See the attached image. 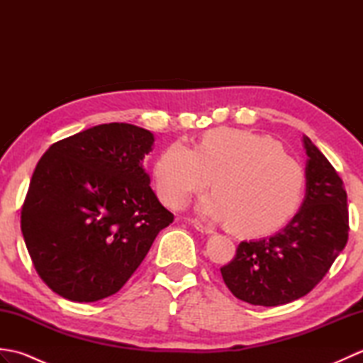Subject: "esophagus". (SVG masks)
I'll use <instances>...</instances> for the list:
<instances>
[{"label": "esophagus", "instance_id": "34e87169", "mask_svg": "<svg viewBox=\"0 0 363 363\" xmlns=\"http://www.w3.org/2000/svg\"><path fill=\"white\" fill-rule=\"evenodd\" d=\"M194 228L196 230H199V233H203V234H213V228L206 226V225H203V223H199V221H194Z\"/></svg>", "mask_w": 363, "mask_h": 363}]
</instances>
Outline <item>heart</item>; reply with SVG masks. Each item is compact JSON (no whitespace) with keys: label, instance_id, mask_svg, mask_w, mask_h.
Masks as SVG:
<instances>
[{"label":"heart","instance_id":"b5f03b06","mask_svg":"<svg viewBox=\"0 0 363 363\" xmlns=\"http://www.w3.org/2000/svg\"><path fill=\"white\" fill-rule=\"evenodd\" d=\"M162 201L173 209L211 186L198 203L206 218L229 221L243 235L268 234L287 221L299 204L304 172L273 138L235 128L211 129L196 150L174 142L152 168Z\"/></svg>","mask_w":363,"mask_h":363}]
</instances>
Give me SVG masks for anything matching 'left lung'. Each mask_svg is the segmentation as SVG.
I'll use <instances>...</instances> for the list:
<instances>
[{
	"instance_id": "1",
	"label": "left lung",
	"mask_w": 363,
	"mask_h": 363,
	"mask_svg": "<svg viewBox=\"0 0 363 363\" xmlns=\"http://www.w3.org/2000/svg\"><path fill=\"white\" fill-rule=\"evenodd\" d=\"M303 145L306 195L295 217L272 237L242 242L220 269L233 295L252 306H281L307 295L348 242L343 181L307 135Z\"/></svg>"
}]
</instances>
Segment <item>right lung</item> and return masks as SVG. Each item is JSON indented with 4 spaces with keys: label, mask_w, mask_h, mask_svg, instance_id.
Listing matches in <instances>:
<instances>
[{
    "label": "right lung",
    "mask_w": 363,
    "mask_h": 363,
    "mask_svg": "<svg viewBox=\"0 0 363 363\" xmlns=\"http://www.w3.org/2000/svg\"><path fill=\"white\" fill-rule=\"evenodd\" d=\"M152 145L150 130L109 123L56 142L38 160L21 233L57 295L94 303L117 293L173 221L143 167Z\"/></svg>",
    "instance_id": "add662e5"
}]
</instances>
